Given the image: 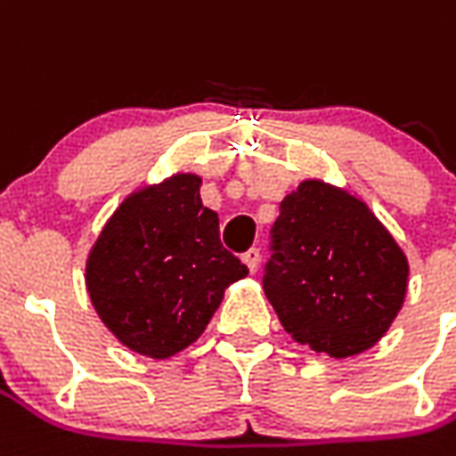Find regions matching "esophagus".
Listing matches in <instances>:
<instances>
[{"instance_id":"esophagus-1","label":"esophagus","mask_w":456,"mask_h":456,"mask_svg":"<svg viewBox=\"0 0 456 456\" xmlns=\"http://www.w3.org/2000/svg\"><path fill=\"white\" fill-rule=\"evenodd\" d=\"M241 259H244V264H247V269H249L251 273L259 269V261H261L259 249H254V247H251L249 251H244V254H241Z\"/></svg>"}]
</instances>
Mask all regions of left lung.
<instances>
[{
	"label": "left lung",
	"instance_id": "obj_1",
	"mask_svg": "<svg viewBox=\"0 0 456 456\" xmlns=\"http://www.w3.org/2000/svg\"><path fill=\"white\" fill-rule=\"evenodd\" d=\"M264 294L286 333L314 353L350 358L393 326L407 294L405 251L361 197L304 180L272 229Z\"/></svg>",
	"mask_w": 456,
	"mask_h": 456
}]
</instances>
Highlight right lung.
<instances>
[{"label":"right lung","instance_id":"right-lung-1","mask_svg":"<svg viewBox=\"0 0 456 456\" xmlns=\"http://www.w3.org/2000/svg\"><path fill=\"white\" fill-rule=\"evenodd\" d=\"M202 177L177 173L130 192L95 239L86 289L126 348L165 361L205 333L224 289L249 269L222 247Z\"/></svg>","mask_w":456,"mask_h":456}]
</instances>
